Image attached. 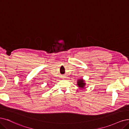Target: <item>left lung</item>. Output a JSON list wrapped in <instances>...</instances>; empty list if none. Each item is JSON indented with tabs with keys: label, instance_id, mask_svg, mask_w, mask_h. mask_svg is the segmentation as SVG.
Listing matches in <instances>:
<instances>
[{
	"label": "left lung",
	"instance_id": "left-lung-1",
	"mask_svg": "<svg viewBox=\"0 0 129 129\" xmlns=\"http://www.w3.org/2000/svg\"><path fill=\"white\" fill-rule=\"evenodd\" d=\"M77 85L78 87L81 88H84V86L85 85V83L84 81V80L82 79H79L77 82Z\"/></svg>",
	"mask_w": 129,
	"mask_h": 129
}]
</instances>
